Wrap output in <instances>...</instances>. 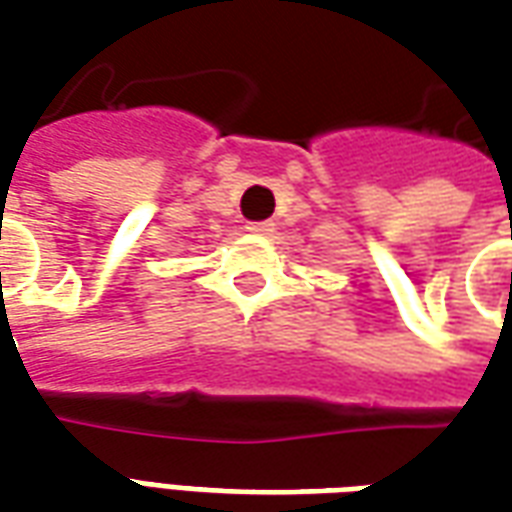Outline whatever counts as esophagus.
<instances>
[{
  "label": "esophagus",
  "mask_w": 512,
  "mask_h": 512,
  "mask_svg": "<svg viewBox=\"0 0 512 512\" xmlns=\"http://www.w3.org/2000/svg\"><path fill=\"white\" fill-rule=\"evenodd\" d=\"M252 235H271L274 233V224L271 222H252L249 227H246Z\"/></svg>",
  "instance_id": "34e87169"
}]
</instances>
